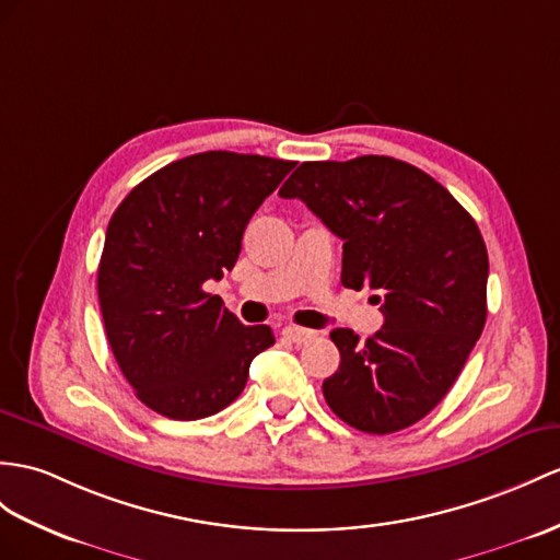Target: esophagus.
I'll return each instance as SVG.
<instances>
[{
  "mask_svg": "<svg viewBox=\"0 0 560 560\" xmlns=\"http://www.w3.org/2000/svg\"><path fill=\"white\" fill-rule=\"evenodd\" d=\"M282 335L290 339V342H294V345H306L308 339H313L316 337V332L313 330H304V327H294V325H290V327H284L282 330Z\"/></svg>",
  "mask_w": 560,
  "mask_h": 560,
  "instance_id": "1",
  "label": "esophagus"
}]
</instances>
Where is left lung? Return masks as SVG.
Instances as JSON below:
<instances>
[{"mask_svg": "<svg viewBox=\"0 0 560 560\" xmlns=\"http://www.w3.org/2000/svg\"><path fill=\"white\" fill-rule=\"evenodd\" d=\"M280 197L302 199L345 242L342 284L375 290L385 325L359 342L337 327L323 383L337 418L389 434L425 418L466 365L487 320L489 258L472 215L434 177L392 156L306 161Z\"/></svg>", "mask_w": 560, "mask_h": 560, "instance_id": "1", "label": "left lung"}]
</instances>
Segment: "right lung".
<instances>
[{"label":"right lung","instance_id":"right-lung-1","mask_svg":"<svg viewBox=\"0 0 560 560\" xmlns=\"http://www.w3.org/2000/svg\"><path fill=\"white\" fill-rule=\"evenodd\" d=\"M294 161L203 152L149 175L106 228L97 292L108 345L138 399L173 420L233 404L276 337L242 325L203 282L233 270L254 211Z\"/></svg>","mask_w":560,"mask_h":560}]
</instances>
